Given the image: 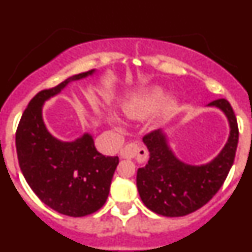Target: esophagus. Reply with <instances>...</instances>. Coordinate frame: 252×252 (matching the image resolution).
Returning <instances> with one entry per match:
<instances>
[{"mask_svg": "<svg viewBox=\"0 0 252 252\" xmlns=\"http://www.w3.org/2000/svg\"><path fill=\"white\" fill-rule=\"evenodd\" d=\"M140 151H144L146 155V151L144 150V149L140 148V146L137 145V144H135V142H130V144H126V145L121 149L120 155H121V158H124V159H132V158L136 157Z\"/></svg>", "mask_w": 252, "mask_h": 252, "instance_id": "1", "label": "esophagus"}]
</instances>
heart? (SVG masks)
<instances>
[{"mask_svg":"<svg viewBox=\"0 0 252 252\" xmlns=\"http://www.w3.org/2000/svg\"><path fill=\"white\" fill-rule=\"evenodd\" d=\"M164 95H165V91L162 90L161 87H149L146 90L133 93L122 102V115L130 120H142L150 115L154 110H157L154 113L153 124H158L174 107V99L165 98L164 101H162ZM158 105L159 107H158ZM107 120L117 130L122 128L121 121L115 113H110Z\"/></svg>","mask_w":252,"mask_h":252,"instance_id":"heart-1","label":"heart"}]
</instances>
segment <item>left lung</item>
Returning <instances> with one entry per match:
<instances>
[{
	"instance_id": "8db88e82",
	"label": "left lung",
	"mask_w": 252,
	"mask_h": 252,
	"mask_svg": "<svg viewBox=\"0 0 252 252\" xmlns=\"http://www.w3.org/2000/svg\"><path fill=\"white\" fill-rule=\"evenodd\" d=\"M208 107L221 110L230 125L227 142L209 162L190 165L178 159L164 130L153 131L142 139L150 158L145 166L137 169V190L144 204L158 215L180 217L194 212L212 199L228 175L239 142L237 120L226 99L211 102Z\"/></svg>"
}]
</instances>
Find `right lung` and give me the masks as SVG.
<instances>
[{
    "mask_svg": "<svg viewBox=\"0 0 252 252\" xmlns=\"http://www.w3.org/2000/svg\"><path fill=\"white\" fill-rule=\"evenodd\" d=\"M94 73L92 69L75 74L37 93L22 113L16 131L20 169L32 192L51 209L70 217L94 213L106 203L120 160L98 153L88 132L74 141H63L51 135L44 122L43 107L70 82Z\"/></svg>",
    "mask_w": 252,
    "mask_h": 252,
    "instance_id": "1",
    "label": "right lung"
}]
</instances>
